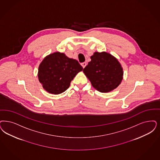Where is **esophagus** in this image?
<instances>
[{
  "instance_id": "obj_1",
  "label": "esophagus",
  "mask_w": 160,
  "mask_h": 160,
  "mask_svg": "<svg viewBox=\"0 0 160 160\" xmlns=\"http://www.w3.org/2000/svg\"><path fill=\"white\" fill-rule=\"evenodd\" d=\"M81 65H82V66L83 67V68H84L86 66L87 64H86V62H82V63L81 64Z\"/></svg>"
}]
</instances>
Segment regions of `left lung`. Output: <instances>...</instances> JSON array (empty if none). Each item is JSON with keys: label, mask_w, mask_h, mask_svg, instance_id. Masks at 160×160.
Returning <instances> with one entry per match:
<instances>
[{"label": "left lung", "mask_w": 160, "mask_h": 160, "mask_svg": "<svg viewBox=\"0 0 160 160\" xmlns=\"http://www.w3.org/2000/svg\"><path fill=\"white\" fill-rule=\"evenodd\" d=\"M83 72L92 86L100 92L113 90L121 83L123 68L115 57L106 52H95Z\"/></svg>", "instance_id": "8db88e82"}]
</instances>
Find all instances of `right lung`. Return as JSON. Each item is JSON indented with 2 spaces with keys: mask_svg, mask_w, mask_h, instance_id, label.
Wrapping results in <instances>:
<instances>
[{
  "mask_svg": "<svg viewBox=\"0 0 160 160\" xmlns=\"http://www.w3.org/2000/svg\"><path fill=\"white\" fill-rule=\"evenodd\" d=\"M83 67L76 60L70 58L64 53L55 52L45 57L39 64V82L48 93L58 94L65 92Z\"/></svg>",
  "mask_w": 160,
  "mask_h": 160,
  "instance_id": "right-lung-1",
  "label": "right lung"
}]
</instances>
